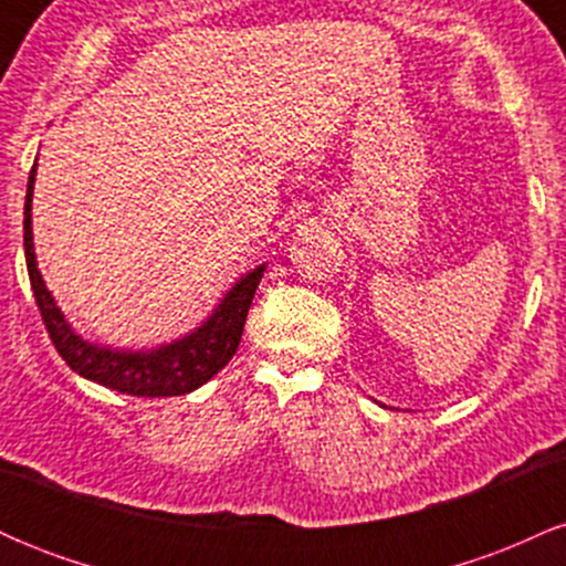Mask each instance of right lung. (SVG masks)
I'll list each match as a JSON object with an SVG mask.
<instances>
[{"instance_id": "add662e5", "label": "right lung", "mask_w": 566, "mask_h": 566, "mask_svg": "<svg viewBox=\"0 0 566 566\" xmlns=\"http://www.w3.org/2000/svg\"><path fill=\"white\" fill-rule=\"evenodd\" d=\"M34 175L36 161L29 172V186H25V207H23V250L25 269H29L31 290H34L39 314H42L44 327H48L50 340L63 361L82 378L106 386L112 391L129 396H180L197 391L212 375L231 361L237 354L242 329L247 322L252 297H255L258 284L265 265H258L250 274L239 279L233 287L226 292L218 308L207 316L201 327L188 333L180 340L167 343L154 350H119L97 343L84 340L76 335L61 314L50 290L44 287V279L36 269L34 237H31V197H34Z\"/></svg>"}]
</instances>
